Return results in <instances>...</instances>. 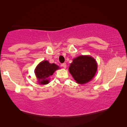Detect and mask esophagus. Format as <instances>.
Here are the masks:
<instances>
[{
	"instance_id": "34e87169",
	"label": "esophagus",
	"mask_w": 127,
	"mask_h": 127,
	"mask_svg": "<svg viewBox=\"0 0 127 127\" xmlns=\"http://www.w3.org/2000/svg\"><path fill=\"white\" fill-rule=\"evenodd\" d=\"M62 67H63L64 69H65L66 67V63L62 64Z\"/></svg>"
}]
</instances>
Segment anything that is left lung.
Returning <instances> with one entry per match:
<instances>
[{
  "label": "left lung",
  "mask_w": 127,
  "mask_h": 127,
  "mask_svg": "<svg viewBox=\"0 0 127 127\" xmlns=\"http://www.w3.org/2000/svg\"><path fill=\"white\" fill-rule=\"evenodd\" d=\"M98 68L96 60L90 55H80L73 60L69 71L76 83L84 84L94 77Z\"/></svg>",
  "instance_id": "8db88e82"
}]
</instances>
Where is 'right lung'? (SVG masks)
Here are the masks:
<instances>
[{"label": "right lung", "instance_id": "right-lung-1", "mask_svg": "<svg viewBox=\"0 0 127 127\" xmlns=\"http://www.w3.org/2000/svg\"><path fill=\"white\" fill-rule=\"evenodd\" d=\"M60 69L55 64H50L48 61H43L38 64L34 69V73L39 84H47L49 77L52 76L55 70Z\"/></svg>", "mask_w": 127, "mask_h": 127}]
</instances>
